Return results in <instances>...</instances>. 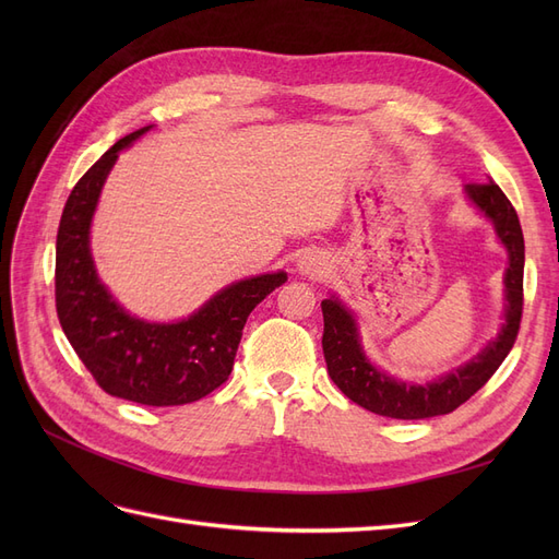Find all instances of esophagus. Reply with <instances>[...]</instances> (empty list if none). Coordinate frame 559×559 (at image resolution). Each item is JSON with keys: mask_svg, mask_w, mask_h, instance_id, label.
I'll return each instance as SVG.
<instances>
[{"mask_svg": "<svg viewBox=\"0 0 559 559\" xmlns=\"http://www.w3.org/2000/svg\"><path fill=\"white\" fill-rule=\"evenodd\" d=\"M298 270L308 277H321L326 270V259L317 251H308V253H302V259L298 261Z\"/></svg>", "mask_w": 559, "mask_h": 559, "instance_id": "1", "label": "esophagus"}]
</instances>
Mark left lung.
<instances>
[{"label": "left lung", "instance_id": "1", "mask_svg": "<svg viewBox=\"0 0 559 559\" xmlns=\"http://www.w3.org/2000/svg\"><path fill=\"white\" fill-rule=\"evenodd\" d=\"M466 198L489 222L495 224L501 245L509 249L506 267V319L499 335L487 347L452 373L427 384L403 382L382 373L368 361L359 341L357 319L335 296L321 300L324 312V359L331 380L341 392L361 408L394 419H427L448 415L466 403L478 389L497 373L501 361L515 345L522 319V275H524V238L518 212L495 181L466 183Z\"/></svg>", "mask_w": 559, "mask_h": 559}]
</instances>
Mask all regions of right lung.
Listing matches in <instances>:
<instances>
[{
	"label": "right lung",
	"mask_w": 559,
	"mask_h": 559,
	"mask_svg": "<svg viewBox=\"0 0 559 559\" xmlns=\"http://www.w3.org/2000/svg\"><path fill=\"white\" fill-rule=\"evenodd\" d=\"M148 128L118 140L67 198L56 242V310L67 341L109 396L163 408L193 403L228 380L249 312L286 273L235 282L175 324H151L118 306L95 273L91 222L118 151Z\"/></svg>",
	"instance_id": "right-lung-1"
}]
</instances>
